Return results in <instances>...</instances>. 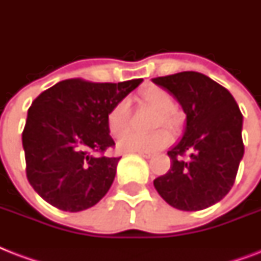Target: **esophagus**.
Returning a JSON list of instances; mask_svg holds the SVG:
<instances>
[{
    "label": "esophagus",
    "instance_id": "obj_1",
    "mask_svg": "<svg viewBox=\"0 0 261 261\" xmlns=\"http://www.w3.org/2000/svg\"><path fill=\"white\" fill-rule=\"evenodd\" d=\"M139 155H141V157H143V159H146V160H149V159H151V157H153V154H150V153H138Z\"/></svg>",
    "mask_w": 261,
    "mask_h": 261
}]
</instances>
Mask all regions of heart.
<instances>
[{"instance_id": "obj_1", "label": "heart", "mask_w": 261, "mask_h": 261, "mask_svg": "<svg viewBox=\"0 0 261 261\" xmlns=\"http://www.w3.org/2000/svg\"><path fill=\"white\" fill-rule=\"evenodd\" d=\"M143 98L149 106L160 112V119L164 126H171L172 119L169 112L173 110L174 102L171 94L160 88H149L145 90ZM128 112H130V101L123 98L116 102L107 116V126L111 134L119 135L124 131L128 124ZM171 142V137L167 131L159 130L151 134H139L135 131H126L120 135L118 141L119 150L126 153H154L167 146Z\"/></svg>"}]
</instances>
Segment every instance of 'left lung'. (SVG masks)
<instances>
[{
	"label": "left lung",
	"mask_w": 261,
	"mask_h": 261,
	"mask_svg": "<svg viewBox=\"0 0 261 261\" xmlns=\"http://www.w3.org/2000/svg\"><path fill=\"white\" fill-rule=\"evenodd\" d=\"M186 114L181 139L168 155L171 169L153 181L174 208L198 211L222 200L244 155L243 115L230 92L198 71L151 80Z\"/></svg>",
	"instance_id": "1"
}]
</instances>
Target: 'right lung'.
<instances>
[{"label":"right lung","instance_id":"right-lung-1","mask_svg":"<svg viewBox=\"0 0 261 261\" xmlns=\"http://www.w3.org/2000/svg\"><path fill=\"white\" fill-rule=\"evenodd\" d=\"M142 81L65 80L35 98L22 131V149L27 178L47 203L77 213L104 198L120 157L92 153L114 146L107 126L108 112Z\"/></svg>","mask_w":261,"mask_h":261}]
</instances>
